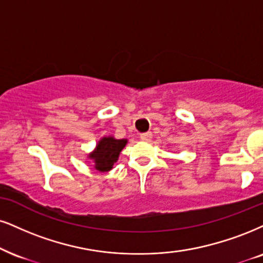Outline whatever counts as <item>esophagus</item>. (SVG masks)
I'll list each match as a JSON object with an SVG mask.
<instances>
[{
  "instance_id": "esophagus-1",
  "label": "esophagus",
  "mask_w": 263,
  "mask_h": 263,
  "mask_svg": "<svg viewBox=\"0 0 263 263\" xmlns=\"http://www.w3.org/2000/svg\"><path fill=\"white\" fill-rule=\"evenodd\" d=\"M140 138H141V140H144V141H150L152 139V133L151 132L142 133V134H140Z\"/></svg>"
}]
</instances>
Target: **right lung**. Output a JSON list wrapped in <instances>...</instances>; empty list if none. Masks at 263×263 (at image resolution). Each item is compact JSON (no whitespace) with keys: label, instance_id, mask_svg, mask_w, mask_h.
<instances>
[{"label":"right lung","instance_id":"1","mask_svg":"<svg viewBox=\"0 0 263 263\" xmlns=\"http://www.w3.org/2000/svg\"><path fill=\"white\" fill-rule=\"evenodd\" d=\"M126 144H128L126 139H116L112 135L103 137L97 142L93 151L87 155V158L92 161L93 168L96 171L106 173L111 171L113 164L118 161L119 155Z\"/></svg>","mask_w":263,"mask_h":263}]
</instances>
